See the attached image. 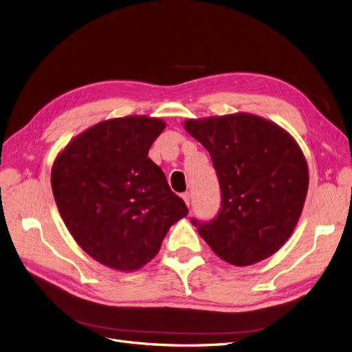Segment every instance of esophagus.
I'll return each mask as SVG.
<instances>
[{"label": "esophagus", "mask_w": 352, "mask_h": 352, "mask_svg": "<svg viewBox=\"0 0 352 352\" xmlns=\"http://www.w3.org/2000/svg\"><path fill=\"white\" fill-rule=\"evenodd\" d=\"M181 197H183L186 204L190 207V192H183V194H181Z\"/></svg>", "instance_id": "34e87169"}]
</instances>
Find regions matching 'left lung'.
I'll return each mask as SVG.
<instances>
[{
  "instance_id": "8db88e82",
  "label": "left lung",
  "mask_w": 352,
  "mask_h": 352,
  "mask_svg": "<svg viewBox=\"0 0 352 352\" xmlns=\"http://www.w3.org/2000/svg\"><path fill=\"white\" fill-rule=\"evenodd\" d=\"M187 132L209 151L222 203L209 222L191 219L223 261L246 267L271 256L302 214L309 169L284 129L248 113L187 120Z\"/></svg>"
}]
</instances>
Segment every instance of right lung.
<instances>
[{
	"instance_id": "1",
	"label": "right lung",
	"mask_w": 352,
	"mask_h": 352,
	"mask_svg": "<svg viewBox=\"0 0 352 352\" xmlns=\"http://www.w3.org/2000/svg\"><path fill=\"white\" fill-rule=\"evenodd\" d=\"M164 129V120L146 116L97 123L71 140L52 166V191L65 225L102 265L139 270L158 254L168 229L188 214L148 158Z\"/></svg>"
}]
</instances>
